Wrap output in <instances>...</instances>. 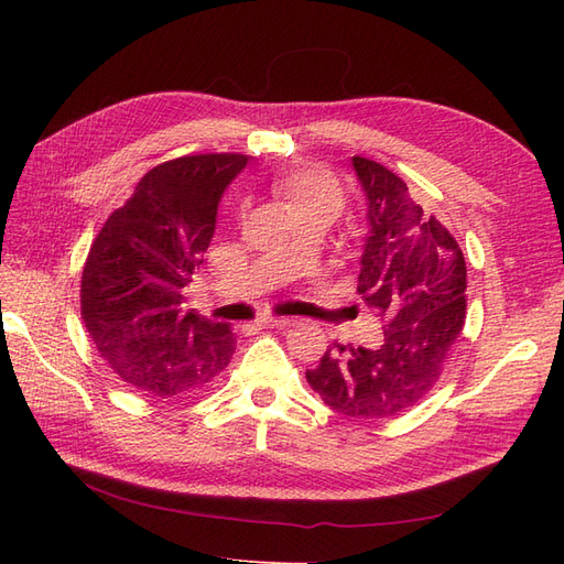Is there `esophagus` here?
Instances as JSON below:
<instances>
[{
    "label": "esophagus",
    "mask_w": 564,
    "mask_h": 564,
    "mask_svg": "<svg viewBox=\"0 0 564 564\" xmlns=\"http://www.w3.org/2000/svg\"><path fill=\"white\" fill-rule=\"evenodd\" d=\"M289 324H292V319H289V317H265V319L256 322V327H261V329H282V327H289Z\"/></svg>",
    "instance_id": "1"
}]
</instances>
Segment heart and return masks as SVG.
Masks as SVG:
<instances>
[{
  "label": "heart",
  "mask_w": 564,
  "mask_h": 564,
  "mask_svg": "<svg viewBox=\"0 0 564 564\" xmlns=\"http://www.w3.org/2000/svg\"><path fill=\"white\" fill-rule=\"evenodd\" d=\"M272 191L294 220L303 216L332 220L344 209V187L322 169H292L272 181Z\"/></svg>",
  "instance_id": "b5f03b06"
}]
</instances>
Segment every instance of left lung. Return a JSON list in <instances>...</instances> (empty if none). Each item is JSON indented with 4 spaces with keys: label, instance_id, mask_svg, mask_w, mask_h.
<instances>
[{
    "label": "left lung",
    "instance_id": "left-lung-1",
    "mask_svg": "<svg viewBox=\"0 0 564 564\" xmlns=\"http://www.w3.org/2000/svg\"><path fill=\"white\" fill-rule=\"evenodd\" d=\"M352 166L371 226L357 292L383 319L386 338L377 350H327L305 379L340 414L388 419L429 395L449 360L466 322V259L398 174L367 158H352Z\"/></svg>",
    "mask_w": 564,
    "mask_h": 564
}]
</instances>
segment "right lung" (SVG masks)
I'll return each instance as SVG.
<instances>
[{
    "instance_id": "right-lung-1",
    "label": "right lung",
    "mask_w": 564,
    "mask_h": 564,
    "mask_svg": "<svg viewBox=\"0 0 564 564\" xmlns=\"http://www.w3.org/2000/svg\"><path fill=\"white\" fill-rule=\"evenodd\" d=\"M247 155L207 152L158 164L115 209L82 270V319L119 381L152 398L207 388L230 365L228 324L183 313L214 228L220 195Z\"/></svg>"
}]
</instances>
